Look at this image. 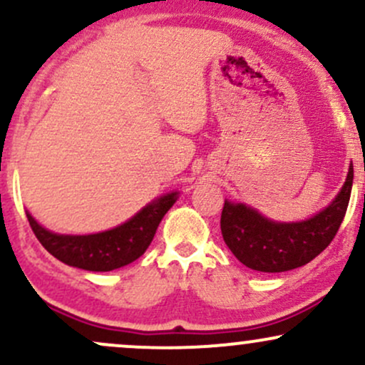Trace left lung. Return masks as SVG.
I'll return each mask as SVG.
<instances>
[{
    "label": "left lung",
    "instance_id": "left-lung-1",
    "mask_svg": "<svg viewBox=\"0 0 365 365\" xmlns=\"http://www.w3.org/2000/svg\"><path fill=\"white\" fill-rule=\"evenodd\" d=\"M354 166L340 194L311 220L276 223L245 204L225 200L221 233L233 255L247 267L262 273H283L317 257L331 244L349 207Z\"/></svg>",
    "mask_w": 365,
    "mask_h": 365
}]
</instances>
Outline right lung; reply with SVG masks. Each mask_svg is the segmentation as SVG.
<instances>
[{
  "label": "right lung",
  "instance_id": "1",
  "mask_svg": "<svg viewBox=\"0 0 365 365\" xmlns=\"http://www.w3.org/2000/svg\"><path fill=\"white\" fill-rule=\"evenodd\" d=\"M177 200V192L159 197L127 223L94 235H58L27 212L29 225L41 245L58 261L86 271H113L139 259L153 242L163 216Z\"/></svg>",
  "mask_w": 365,
  "mask_h": 365
}]
</instances>
